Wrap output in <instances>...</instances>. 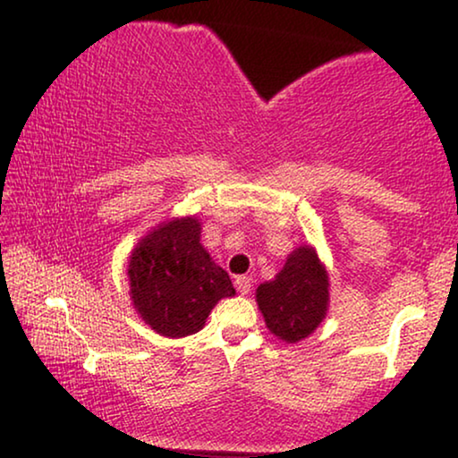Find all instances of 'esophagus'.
<instances>
[{"label":"esophagus","instance_id":"esophagus-1","mask_svg":"<svg viewBox=\"0 0 458 458\" xmlns=\"http://www.w3.org/2000/svg\"><path fill=\"white\" fill-rule=\"evenodd\" d=\"M251 283H253L251 276H239L234 280L236 289H239L241 295H249V293H251V286H253Z\"/></svg>","mask_w":458,"mask_h":458}]
</instances>
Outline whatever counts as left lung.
Masks as SVG:
<instances>
[{"label": "left lung", "mask_w": 458, "mask_h": 458, "mask_svg": "<svg viewBox=\"0 0 458 458\" xmlns=\"http://www.w3.org/2000/svg\"><path fill=\"white\" fill-rule=\"evenodd\" d=\"M328 272L312 245H300L283 270L255 291L267 331L284 344L310 337L328 312Z\"/></svg>", "instance_id": "8db88e82"}]
</instances>
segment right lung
I'll use <instances>...</instances> for the list:
<instances>
[{"mask_svg":"<svg viewBox=\"0 0 458 458\" xmlns=\"http://www.w3.org/2000/svg\"><path fill=\"white\" fill-rule=\"evenodd\" d=\"M197 216L172 217L148 230L127 261L130 297L140 318L163 337H186L205 327L233 280L200 245Z\"/></svg>","mask_w":458,"mask_h":458,"instance_id":"1","label":"right lung"}]
</instances>
